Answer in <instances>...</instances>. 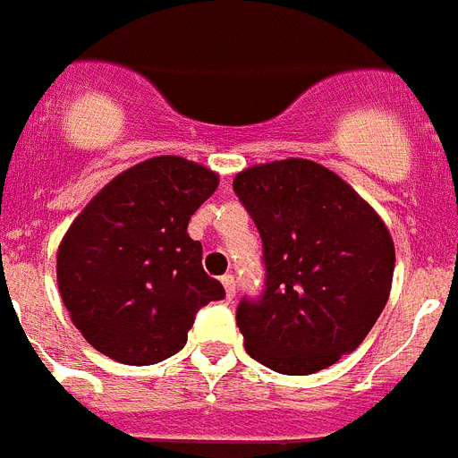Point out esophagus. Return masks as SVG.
Listing matches in <instances>:
<instances>
[{"label":"esophagus","instance_id":"34e87169","mask_svg":"<svg viewBox=\"0 0 458 458\" xmlns=\"http://www.w3.org/2000/svg\"><path fill=\"white\" fill-rule=\"evenodd\" d=\"M222 285H225L226 290V300L232 301L233 297H236V281H233V276L232 274L222 276Z\"/></svg>","mask_w":458,"mask_h":458}]
</instances>
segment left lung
Masks as SVG:
<instances>
[{
    "label": "left lung",
    "mask_w": 458,
    "mask_h": 458,
    "mask_svg": "<svg viewBox=\"0 0 458 458\" xmlns=\"http://www.w3.org/2000/svg\"><path fill=\"white\" fill-rule=\"evenodd\" d=\"M233 191L264 248V293L241 300L245 351L281 374H313L356 351L384 311L395 248L356 189L325 165L283 158L241 170Z\"/></svg>",
    "instance_id": "8db88e82"
}]
</instances>
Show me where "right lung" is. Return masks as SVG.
Here are the masks:
<instances>
[{
    "mask_svg": "<svg viewBox=\"0 0 458 458\" xmlns=\"http://www.w3.org/2000/svg\"><path fill=\"white\" fill-rule=\"evenodd\" d=\"M220 177L182 157L123 170L72 222L58 288L86 342L123 365H154L187 344L196 313L225 288L203 271L191 215Z\"/></svg>",
    "mask_w": 458,
    "mask_h": 458,
    "instance_id": "obj_1",
    "label": "right lung"
}]
</instances>
